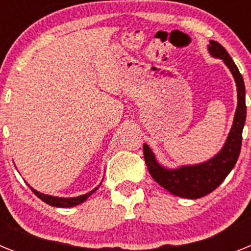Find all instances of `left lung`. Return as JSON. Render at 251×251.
<instances>
[{
    "label": "left lung",
    "instance_id": "8db88e82",
    "mask_svg": "<svg viewBox=\"0 0 251 251\" xmlns=\"http://www.w3.org/2000/svg\"><path fill=\"white\" fill-rule=\"evenodd\" d=\"M210 55L221 59L231 72L238 89V106L235 112L232 127L225 145L217 154L199 165L181 166L178 168H166L157 162L154 153L148 145H143L146 165L151 176L158 185L175 196L185 199H200L212 192L223 183L230 171L234 168L240 154L243 128L247 119L245 105V85L244 79L227 51L223 45L211 40L207 45Z\"/></svg>",
    "mask_w": 251,
    "mask_h": 251
}]
</instances>
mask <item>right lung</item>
<instances>
[{
    "mask_svg": "<svg viewBox=\"0 0 251 251\" xmlns=\"http://www.w3.org/2000/svg\"><path fill=\"white\" fill-rule=\"evenodd\" d=\"M30 188L34 191V194L36 195L39 199H41V200L44 201V202H46L48 205L55 206V207H74V206L84 202V201H85L90 195H93L97 190H98V187H95L94 190H92V191L88 192V194L81 195V196H77V197H56V196H50V195L41 194V192L36 191V190H34L32 187Z\"/></svg>",
    "mask_w": 251,
    "mask_h": 251,
    "instance_id": "right-lung-1",
    "label": "right lung"
}]
</instances>
